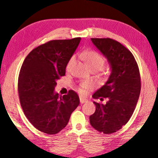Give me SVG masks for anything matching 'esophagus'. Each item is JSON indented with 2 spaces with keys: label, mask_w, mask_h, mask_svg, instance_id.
Listing matches in <instances>:
<instances>
[{
  "label": "esophagus",
  "mask_w": 158,
  "mask_h": 158,
  "mask_svg": "<svg viewBox=\"0 0 158 158\" xmlns=\"http://www.w3.org/2000/svg\"><path fill=\"white\" fill-rule=\"evenodd\" d=\"M87 100H86L85 98H80V103H87Z\"/></svg>",
  "instance_id": "esophagus-1"
}]
</instances>
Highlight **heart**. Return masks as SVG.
Segmentation results:
<instances>
[{"instance_id": "b5f03b06", "label": "heart", "mask_w": 158, "mask_h": 158, "mask_svg": "<svg viewBox=\"0 0 158 158\" xmlns=\"http://www.w3.org/2000/svg\"><path fill=\"white\" fill-rule=\"evenodd\" d=\"M81 55H82L83 59L85 60L86 63L88 65L91 71H93V70H95L96 71H99V70L102 69L103 66H104L106 63L104 57L96 51H85ZM76 61H77V59H76L74 55L71 56L69 59L66 63V66H65V69H66L67 72H71L72 71L73 67H74L76 64ZM104 72L106 73V71H104ZM91 87L92 84L90 82L85 81V82L81 83L79 87H77V89L80 93H83L84 91H85V89L89 88Z\"/></svg>"}]
</instances>
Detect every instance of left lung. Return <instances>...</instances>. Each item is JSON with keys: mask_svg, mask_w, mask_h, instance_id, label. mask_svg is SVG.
<instances>
[{"mask_svg": "<svg viewBox=\"0 0 158 158\" xmlns=\"http://www.w3.org/2000/svg\"><path fill=\"white\" fill-rule=\"evenodd\" d=\"M93 44L108 59L111 73L93 98L106 104L93 102L95 113L89 117L90 125L105 134L117 132L130 120L141 92V77L138 64L129 49L114 39H91Z\"/></svg>", "mask_w": 158, "mask_h": 158, "instance_id": "left-lung-1", "label": "left lung"}]
</instances>
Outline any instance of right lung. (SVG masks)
Listing matches in <instances>:
<instances>
[{
    "label": "right lung",
    "instance_id": "obj_1",
    "mask_svg": "<svg viewBox=\"0 0 158 158\" xmlns=\"http://www.w3.org/2000/svg\"><path fill=\"white\" fill-rule=\"evenodd\" d=\"M80 40L48 41L33 49L22 65L18 78L19 102L25 117L41 132L59 133L79 104L76 92L59 96L54 89L57 80L65 76L67 62Z\"/></svg>",
    "mask_w": 158,
    "mask_h": 158
}]
</instances>
